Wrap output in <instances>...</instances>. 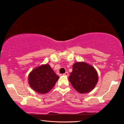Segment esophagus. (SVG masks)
<instances>
[{"label": "esophagus", "mask_w": 124, "mask_h": 124, "mask_svg": "<svg viewBox=\"0 0 124 124\" xmlns=\"http://www.w3.org/2000/svg\"><path fill=\"white\" fill-rule=\"evenodd\" d=\"M63 75H64V76H69V73H68V72H65V73H64V74H63Z\"/></svg>", "instance_id": "34e87169"}]
</instances>
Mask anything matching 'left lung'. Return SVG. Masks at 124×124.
Wrapping results in <instances>:
<instances>
[{"instance_id": "obj_1", "label": "left lung", "mask_w": 124, "mask_h": 124, "mask_svg": "<svg viewBox=\"0 0 124 124\" xmlns=\"http://www.w3.org/2000/svg\"><path fill=\"white\" fill-rule=\"evenodd\" d=\"M69 81L78 92L85 94L90 92L98 81L95 69L85 62H77L73 65V70Z\"/></svg>"}]
</instances>
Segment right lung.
<instances>
[{
  "mask_svg": "<svg viewBox=\"0 0 124 124\" xmlns=\"http://www.w3.org/2000/svg\"><path fill=\"white\" fill-rule=\"evenodd\" d=\"M59 77L48 64L42 65L33 69L28 76L29 84L33 90L46 94L52 89Z\"/></svg>",
  "mask_w": 124,
  "mask_h": 124,
  "instance_id": "obj_1",
  "label": "right lung"
}]
</instances>
